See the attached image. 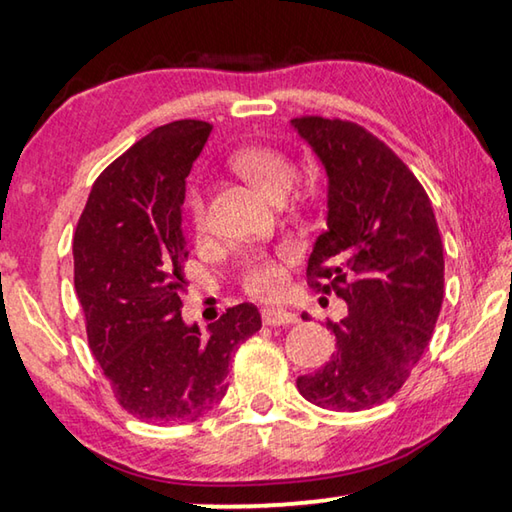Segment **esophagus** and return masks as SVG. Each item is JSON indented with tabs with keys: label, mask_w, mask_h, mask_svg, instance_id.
<instances>
[{
	"label": "esophagus",
	"mask_w": 512,
	"mask_h": 512,
	"mask_svg": "<svg viewBox=\"0 0 512 512\" xmlns=\"http://www.w3.org/2000/svg\"><path fill=\"white\" fill-rule=\"evenodd\" d=\"M262 320L264 325H291L296 323V314H291L287 309H273V307H264L262 309Z\"/></svg>",
	"instance_id": "obj_1"
}]
</instances>
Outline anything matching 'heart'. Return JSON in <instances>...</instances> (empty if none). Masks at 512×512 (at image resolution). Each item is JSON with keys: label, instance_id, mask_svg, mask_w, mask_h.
I'll return each mask as SVG.
<instances>
[{"label": "heart", "instance_id": "heart-1", "mask_svg": "<svg viewBox=\"0 0 512 512\" xmlns=\"http://www.w3.org/2000/svg\"><path fill=\"white\" fill-rule=\"evenodd\" d=\"M232 164L253 183L264 196L287 192L293 178L291 162L280 151L268 146H246L232 155ZM185 212L196 232L207 228L205 201L196 187H189L185 194ZM284 287V273L273 257L264 253L250 255L244 264V289L255 298H275Z\"/></svg>", "mask_w": 512, "mask_h": 512}]
</instances>
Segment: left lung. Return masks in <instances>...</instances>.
Returning a JSON list of instances; mask_svg holds the SVG:
<instances>
[{"instance_id": "obj_1", "label": "left lung", "mask_w": 512, "mask_h": 512, "mask_svg": "<svg viewBox=\"0 0 512 512\" xmlns=\"http://www.w3.org/2000/svg\"><path fill=\"white\" fill-rule=\"evenodd\" d=\"M291 126L327 173L309 287L348 302V316L329 323L332 359L296 386L320 409L363 411L391 400L427 350L443 307V241L418 178L366 128L325 117Z\"/></svg>"}]
</instances>
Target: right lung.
<instances>
[{
	"label": "right lung",
	"instance_id": "obj_1",
	"mask_svg": "<svg viewBox=\"0 0 512 512\" xmlns=\"http://www.w3.org/2000/svg\"><path fill=\"white\" fill-rule=\"evenodd\" d=\"M212 126L171 121L101 173L72 239L88 343L121 409L142 422H194L223 400L228 366L262 316L230 307L201 332L180 314L185 178Z\"/></svg>",
	"mask_w": 512,
	"mask_h": 512
}]
</instances>
